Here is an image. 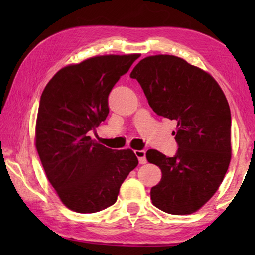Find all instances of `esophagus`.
<instances>
[{
  "instance_id": "34e87169",
  "label": "esophagus",
  "mask_w": 255,
  "mask_h": 255,
  "mask_svg": "<svg viewBox=\"0 0 255 255\" xmlns=\"http://www.w3.org/2000/svg\"><path fill=\"white\" fill-rule=\"evenodd\" d=\"M136 156L138 157V161H139V164H146L147 159H146V152L145 150H135Z\"/></svg>"
}]
</instances>
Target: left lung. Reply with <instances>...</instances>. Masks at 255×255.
Instances as JSON below:
<instances>
[{"mask_svg":"<svg viewBox=\"0 0 255 255\" xmlns=\"http://www.w3.org/2000/svg\"><path fill=\"white\" fill-rule=\"evenodd\" d=\"M154 112L176 122L178 150L167 157L148 149L146 158L162 171L150 190L158 209L189 215L217 191L231 162V110L221 86L208 73L172 55L141 59L130 73Z\"/></svg>","mask_w":255,"mask_h":255,"instance_id":"8db88e82","label":"left lung"}]
</instances>
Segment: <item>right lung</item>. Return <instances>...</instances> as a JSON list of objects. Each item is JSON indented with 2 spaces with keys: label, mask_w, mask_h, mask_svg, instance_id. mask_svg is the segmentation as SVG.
<instances>
[{
  "label": "right lung",
  "mask_w": 255,
  "mask_h": 255,
  "mask_svg": "<svg viewBox=\"0 0 255 255\" xmlns=\"http://www.w3.org/2000/svg\"><path fill=\"white\" fill-rule=\"evenodd\" d=\"M138 57L96 56L68 65L41 94L37 152L59 199L76 213L93 214L114 205L125 179L138 165L131 149L107 148L88 136L106 120L109 93Z\"/></svg>",
  "instance_id": "1"
}]
</instances>
